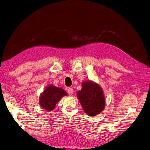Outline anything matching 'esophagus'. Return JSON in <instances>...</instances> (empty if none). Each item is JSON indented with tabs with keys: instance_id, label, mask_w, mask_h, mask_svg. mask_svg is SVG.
<instances>
[{
	"instance_id": "1",
	"label": "esophagus",
	"mask_w": 150,
	"mask_h": 150,
	"mask_svg": "<svg viewBox=\"0 0 150 150\" xmlns=\"http://www.w3.org/2000/svg\"><path fill=\"white\" fill-rule=\"evenodd\" d=\"M67 93L69 96H72L73 94V89H72L71 88H69L67 89Z\"/></svg>"
}]
</instances>
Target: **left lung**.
Here are the masks:
<instances>
[{"mask_svg": "<svg viewBox=\"0 0 150 150\" xmlns=\"http://www.w3.org/2000/svg\"><path fill=\"white\" fill-rule=\"evenodd\" d=\"M77 96L86 114L94 116L103 111L105 99L100 86L91 81H84Z\"/></svg>", "mask_w": 150, "mask_h": 150, "instance_id": "left-lung-1", "label": "left lung"}]
</instances>
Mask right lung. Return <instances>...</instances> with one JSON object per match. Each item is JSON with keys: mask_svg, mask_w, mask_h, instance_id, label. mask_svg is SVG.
I'll list each match as a JSON object with an SVG mask.
<instances>
[{"mask_svg": "<svg viewBox=\"0 0 150 150\" xmlns=\"http://www.w3.org/2000/svg\"><path fill=\"white\" fill-rule=\"evenodd\" d=\"M67 95V93L63 89L50 84L40 94L39 104L44 110L51 111L54 110L60 99Z\"/></svg>", "mask_w": 150, "mask_h": 150, "instance_id": "add662e5", "label": "right lung"}]
</instances>
